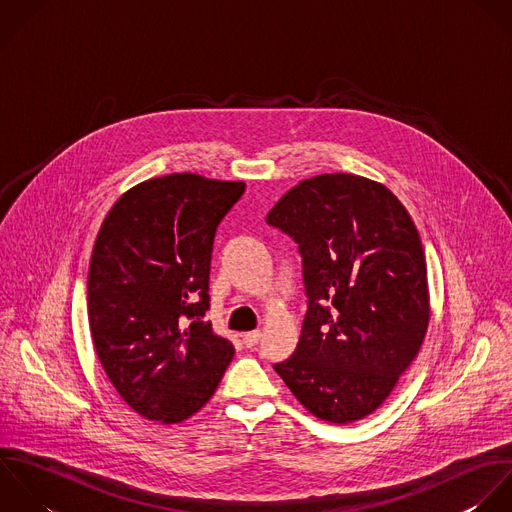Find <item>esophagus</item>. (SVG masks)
<instances>
[{"label":"esophagus","instance_id":"34e87169","mask_svg":"<svg viewBox=\"0 0 512 512\" xmlns=\"http://www.w3.org/2000/svg\"><path fill=\"white\" fill-rule=\"evenodd\" d=\"M259 341H261V331H251V333H245V335H243V343H245L247 347H255Z\"/></svg>","mask_w":512,"mask_h":512}]
</instances>
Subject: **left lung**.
Wrapping results in <instances>:
<instances>
[{
	"mask_svg": "<svg viewBox=\"0 0 512 512\" xmlns=\"http://www.w3.org/2000/svg\"><path fill=\"white\" fill-rule=\"evenodd\" d=\"M267 223L299 245L309 297L295 353L273 367L317 419L361 421L385 403L427 335L419 231L393 191L353 173L301 181Z\"/></svg>",
	"mask_w": 512,
	"mask_h": 512,
	"instance_id": "obj_1",
	"label": "left lung"
}]
</instances>
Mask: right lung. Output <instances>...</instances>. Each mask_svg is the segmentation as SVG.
<instances>
[{
	"instance_id": "right-lung-1",
	"label": "right lung",
	"mask_w": 512,
	"mask_h": 512,
	"mask_svg": "<svg viewBox=\"0 0 512 512\" xmlns=\"http://www.w3.org/2000/svg\"><path fill=\"white\" fill-rule=\"evenodd\" d=\"M243 191V181L197 173L153 177L101 223L87 277L91 339L115 391L149 421L193 417L233 359L203 317L213 237Z\"/></svg>"
}]
</instances>
